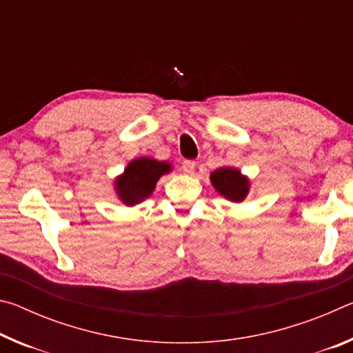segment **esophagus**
<instances>
[{"label":"esophagus","instance_id":"1","mask_svg":"<svg viewBox=\"0 0 353 353\" xmlns=\"http://www.w3.org/2000/svg\"><path fill=\"white\" fill-rule=\"evenodd\" d=\"M194 168H196V163L193 162V160H185V162L182 163V171H183V174H187V176H193Z\"/></svg>","mask_w":353,"mask_h":353}]
</instances>
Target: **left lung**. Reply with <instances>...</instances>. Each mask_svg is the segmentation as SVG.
<instances>
[{
    "instance_id": "8db88e82",
    "label": "left lung",
    "mask_w": 353,
    "mask_h": 353,
    "mask_svg": "<svg viewBox=\"0 0 353 353\" xmlns=\"http://www.w3.org/2000/svg\"><path fill=\"white\" fill-rule=\"evenodd\" d=\"M213 188L230 202H243L250 191V179L234 166H221L210 174Z\"/></svg>"
}]
</instances>
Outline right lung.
<instances>
[{
    "instance_id": "right-lung-1",
    "label": "right lung",
    "mask_w": 353,
    "mask_h": 353,
    "mask_svg": "<svg viewBox=\"0 0 353 353\" xmlns=\"http://www.w3.org/2000/svg\"><path fill=\"white\" fill-rule=\"evenodd\" d=\"M172 165L152 157H137L113 179V190L124 205L134 207L154 193L159 179L170 174Z\"/></svg>"
}]
</instances>
